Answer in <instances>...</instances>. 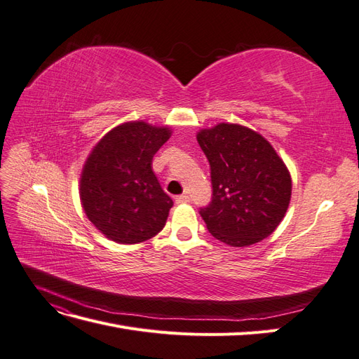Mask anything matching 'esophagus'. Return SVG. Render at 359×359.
Masks as SVG:
<instances>
[{"mask_svg":"<svg viewBox=\"0 0 359 359\" xmlns=\"http://www.w3.org/2000/svg\"><path fill=\"white\" fill-rule=\"evenodd\" d=\"M175 201H177V203H187V202H190V198L187 196V194H180Z\"/></svg>","mask_w":359,"mask_h":359,"instance_id":"esophagus-1","label":"esophagus"}]
</instances>
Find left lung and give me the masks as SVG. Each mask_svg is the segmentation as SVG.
Masks as SVG:
<instances>
[{
	"instance_id": "left-lung-1",
	"label": "left lung",
	"mask_w": 359,
	"mask_h": 359,
	"mask_svg": "<svg viewBox=\"0 0 359 359\" xmlns=\"http://www.w3.org/2000/svg\"><path fill=\"white\" fill-rule=\"evenodd\" d=\"M196 137L211 168L212 201L201 208L208 231L232 247L262 241L290 203L285 161L262 135L240 124L220 123L199 130Z\"/></svg>"
}]
</instances>
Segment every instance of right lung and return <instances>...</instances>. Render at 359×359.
<instances>
[{"instance_id": "add662e5", "label": "right lung", "mask_w": 359, "mask_h": 359, "mask_svg": "<svg viewBox=\"0 0 359 359\" xmlns=\"http://www.w3.org/2000/svg\"><path fill=\"white\" fill-rule=\"evenodd\" d=\"M168 126L128 121L107 132L86 157L79 196L88 220L106 238L137 244L166 224L172 199L153 170V157L170 137Z\"/></svg>"}]
</instances>
